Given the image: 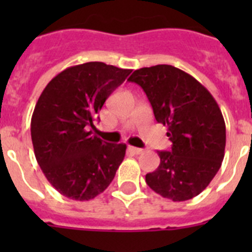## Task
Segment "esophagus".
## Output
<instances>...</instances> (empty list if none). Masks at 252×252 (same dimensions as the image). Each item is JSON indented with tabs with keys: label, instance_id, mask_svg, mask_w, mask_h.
Listing matches in <instances>:
<instances>
[{
	"label": "esophagus",
	"instance_id": "1",
	"mask_svg": "<svg viewBox=\"0 0 252 252\" xmlns=\"http://www.w3.org/2000/svg\"><path fill=\"white\" fill-rule=\"evenodd\" d=\"M130 150L132 151L133 154H137V155H139V154H142V153H144V150H142V149H140V148H133V146H131Z\"/></svg>",
	"mask_w": 252,
	"mask_h": 252
}]
</instances>
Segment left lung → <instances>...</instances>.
I'll return each mask as SVG.
<instances>
[{
    "label": "left lung",
    "mask_w": 252,
    "mask_h": 252,
    "mask_svg": "<svg viewBox=\"0 0 252 252\" xmlns=\"http://www.w3.org/2000/svg\"><path fill=\"white\" fill-rule=\"evenodd\" d=\"M128 81L144 90L173 142L170 151H158L160 164L146 174V184L171 201L192 199L208 187L224 157L226 125L217 102L195 78L173 65L137 69Z\"/></svg>",
    "instance_id": "obj_1"
}]
</instances>
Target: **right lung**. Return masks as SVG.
<instances>
[{
	"mask_svg": "<svg viewBox=\"0 0 252 252\" xmlns=\"http://www.w3.org/2000/svg\"><path fill=\"white\" fill-rule=\"evenodd\" d=\"M131 69L90 62L69 66L44 88L31 117L35 158L49 183L74 201H90L110 186L126 144L92 135L97 113Z\"/></svg>",
	"mask_w": 252,
	"mask_h": 252,
	"instance_id": "add662e5",
	"label": "right lung"
}]
</instances>
